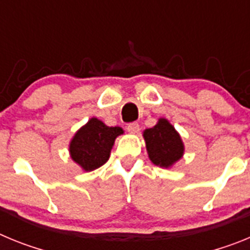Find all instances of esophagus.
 <instances>
[{
	"instance_id": "esophagus-1",
	"label": "esophagus",
	"mask_w": 250,
	"mask_h": 250,
	"mask_svg": "<svg viewBox=\"0 0 250 250\" xmlns=\"http://www.w3.org/2000/svg\"><path fill=\"white\" fill-rule=\"evenodd\" d=\"M126 129H127V131L131 132V134H136V132L140 130V125H139L138 123H130V124H127Z\"/></svg>"
}]
</instances>
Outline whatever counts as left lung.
Instances as JSON below:
<instances>
[{"mask_svg": "<svg viewBox=\"0 0 250 250\" xmlns=\"http://www.w3.org/2000/svg\"><path fill=\"white\" fill-rule=\"evenodd\" d=\"M144 139L150 160L159 167H171L184 152L182 139L165 119H160L155 126L145 130Z\"/></svg>", "mask_w": 250, "mask_h": 250, "instance_id": "obj_1", "label": "left lung"}]
</instances>
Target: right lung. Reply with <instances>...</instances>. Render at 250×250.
Returning a JSON list of instances; mask_svg holds the SVG:
<instances>
[{"label": "right lung", "mask_w": 250, "mask_h": 250, "mask_svg": "<svg viewBox=\"0 0 250 250\" xmlns=\"http://www.w3.org/2000/svg\"><path fill=\"white\" fill-rule=\"evenodd\" d=\"M120 134L121 127L106 126L103 121L92 118L71 140V158L86 171L98 169L109 160L115 139Z\"/></svg>", "instance_id": "obj_1"}]
</instances>
